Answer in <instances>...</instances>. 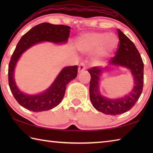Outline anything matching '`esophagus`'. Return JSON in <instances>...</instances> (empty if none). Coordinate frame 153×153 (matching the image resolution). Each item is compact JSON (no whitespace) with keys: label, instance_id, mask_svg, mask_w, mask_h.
Wrapping results in <instances>:
<instances>
[{"label":"esophagus","instance_id":"esophagus-1","mask_svg":"<svg viewBox=\"0 0 153 153\" xmlns=\"http://www.w3.org/2000/svg\"><path fill=\"white\" fill-rule=\"evenodd\" d=\"M86 69V66H85V63H81L80 65L79 66V68H78V72H82V71H83L84 70H85Z\"/></svg>","mask_w":153,"mask_h":153}]
</instances>
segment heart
Masks as SVG:
<instances>
[{
  "label": "heart",
  "mask_w": 153,
  "mask_h": 153,
  "mask_svg": "<svg viewBox=\"0 0 153 153\" xmlns=\"http://www.w3.org/2000/svg\"><path fill=\"white\" fill-rule=\"evenodd\" d=\"M118 45V38L114 33H91L82 37L81 48L85 52H95L103 59L110 56Z\"/></svg>",
  "instance_id": "b5f03b06"
}]
</instances>
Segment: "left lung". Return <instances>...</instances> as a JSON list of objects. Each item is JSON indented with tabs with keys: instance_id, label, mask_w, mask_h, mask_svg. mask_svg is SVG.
I'll return each mask as SVG.
<instances>
[{
	"instance_id": "obj_1",
	"label": "left lung",
	"mask_w": 153,
	"mask_h": 153,
	"mask_svg": "<svg viewBox=\"0 0 153 153\" xmlns=\"http://www.w3.org/2000/svg\"><path fill=\"white\" fill-rule=\"evenodd\" d=\"M120 43L114 57L110 64L126 67L131 70L134 87L128 95L119 99H108L101 95L99 82L100 77L107 68L95 66L87 70L91 75L89 95L94 108L107 115H119L130 110L140 97L143 88L144 64L134 43L118 29Z\"/></svg>"
}]
</instances>
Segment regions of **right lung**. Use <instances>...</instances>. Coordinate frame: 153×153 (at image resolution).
I'll use <instances>...</instances> for the list:
<instances>
[{"label": "right lung", "mask_w": 153, "mask_h": 153, "mask_svg": "<svg viewBox=\"0 0 153 153\" xmlns=\"http://www.w3.org/2000/svg\"><path fill=\"white\" fill-rule=\"evenodd\" d=\"M70 26L64 25L42 23L31 28L19 41L8 65V83L15 99L24 108L32 112L47 111L54 108L62 100L68 83L76 77L78 68L77 65L65 67L45 91L30 95L18 89L14 77L16 63L23 53L33 45L43 41L56 44L66 43L70 36Z\"/></svg>", "instance_id": "obj_1"}]
</instances>
